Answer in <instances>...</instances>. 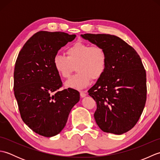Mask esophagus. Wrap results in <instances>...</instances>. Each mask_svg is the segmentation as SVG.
<instances>
[{
    "mask_svg": "<svg viewBox=\"0 0 160 160\" xmlns=\"http://www.w3.org/2000/svg\"><path fill=\"white\" fill-rule=\"evenodd\" d=\"M87 91H80V97L81 98H84L87 96Z\"/></svg>",
    "mask_w": 160,
    "mask_h": 160,
    "instance_id": "esophagus-1",
    "label": "esophagus"
}]
</instances>
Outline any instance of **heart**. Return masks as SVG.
<instances>
[{
    "instance_id": "b5f03b06",
    "label": "heart",
    "mask_w": 160,
    "mask_h": 160,
    "mask_svg": "<svg viewBox=\"0 0 160 160\" xmlns=\"http://www.w3.org/2000/svg\"><path fill=\"white\" fill-rule=\"evenodd\" d=\"M67 57L57 54L53 64L56 72L63 78H68L76 67L78 72L65 83L68 88L82 89L91 80H98L106 70L107 56L103 47L78 41L67 47Z\"/></svg>"
}]
</instances>
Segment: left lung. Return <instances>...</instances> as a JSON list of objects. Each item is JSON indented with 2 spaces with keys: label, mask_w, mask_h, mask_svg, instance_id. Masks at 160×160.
I'll return each instance as SVG.
<instances>
[{
  "label": "left lung",
  "mask_w": 160,
  "mask_h": 160,
  "mask_svg": "<svg viewBox=\"0 0 160 160\" xmlns=\"http://www.w3.org/2000/svg\"><path fill=\"white\" fill-rule=\"evenodd\" d=\"M81 36L103 47L107 56L104 74L88 91L97 104L95 120L102 131L123 134L136 124L147 100V75L140 57L116 36Z\"/></svg>",
  "instance_id": "obj_1"
}]
</instances>
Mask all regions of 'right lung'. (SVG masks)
<instances>
[{"label":"right lung","mask_w":160,"mask_h":160,"mask_svg":"<svg viewBox=\"0 0 160 160\" xmlns=\"http://www.w3.org/2000/svg\"><path fill=\"white\" fill-rule=\"evenodd\" d=\"M75 34L40 31L20 50L13 72V91L22 121L36 133L49 138L65 127L71 108L80 100V93L62 87L53 67V58Z\"/></svg>","instance_id":"1"}]
</instances>
